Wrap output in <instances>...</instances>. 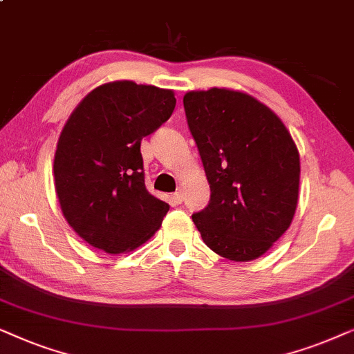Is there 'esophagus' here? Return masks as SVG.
<instances>
[{
	"mask_svg": "<svg viewBox=\"0 0 354 354\" xmlns=\"http://www.w3.org/2000/svg\"><path fill=\"white\" fill-rule=\"evenodd\" d=\"M171 199H173L174 204L180 205L181 202H183V199H185V197H183V192L181 191H178V192H174V194L171 196Z\"/></svg>",
	"mask_w": 354,
	"mask_h": 354,
	"instance_id": "esophagus-1",
	"label": "esophagus"
}]
</instances>
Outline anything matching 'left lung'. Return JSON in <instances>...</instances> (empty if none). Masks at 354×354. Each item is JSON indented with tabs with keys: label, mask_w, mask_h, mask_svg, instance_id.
Wrapping results in <instances>:
<instances>
[{
	"label": "left lung",
	"mask_w": 354,
	"mask_h": 354,
	"mask_svg": "<svg viewBox=\"0 0 354 354\" xmlns=\"http://www.w3.org/2000/svg\"><path fill=\"white\" fill-rule=\"evenodd\" d=\"M183 103L210 185L209 205L192 221L218 256L254 261L279 241L295 216L298 147L283 121L246 92L191 91Z\"/></svg>",
	"instance_id": "1"
}]
</instances>
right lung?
<instances>
[{"label":"right lung","mask_w":354,"mask_h":354,"mask_svg":"<svg viewBox=\"0 0 354 354\" xmlns=\"http://www.w3.org/2000/svg\"><path fill=\"white\" fill-rule=\"evenodd\" d=\"M174 105L169 88L113 81L69 115L56 144L55 189L66 221L91 246L129 252L162 225L169 205L145 189L140 140Z\"/></svg>","instance_id":"right-lung-1"}]
</instances>
